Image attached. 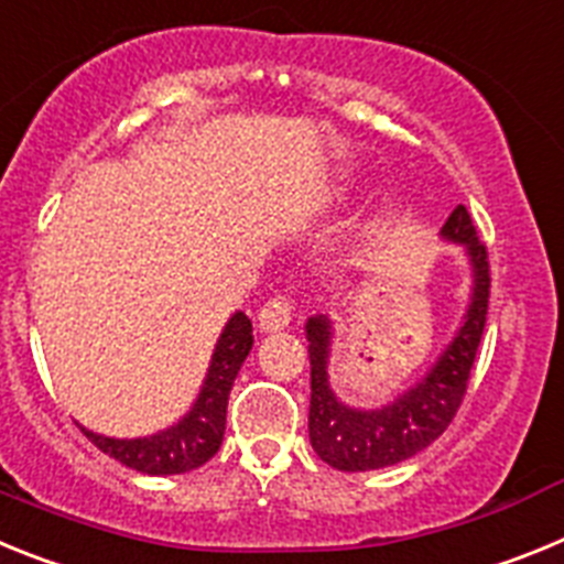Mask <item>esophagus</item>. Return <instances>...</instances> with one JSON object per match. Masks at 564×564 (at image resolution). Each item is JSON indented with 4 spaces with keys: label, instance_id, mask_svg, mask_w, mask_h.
Instances as JSON below:
<instances>
[{
    "label": "esophagus",
    "instance_id": "34e87169",
    "mask_svg": "<svg viewBox=\"0 0 564 564\" xmlns=\"http://www.w3.org/2000/svg\"><path fill=\"white\" fill-rule=\"evenodd\" d=\"M291 313H293V302L288 296H273L268 299L265 305L259 307V330L265 333H276V330H285L288 322H291Z\"/></svg>",
    "mask_w": 564,
    "mask_h": 564
}]
</instances>
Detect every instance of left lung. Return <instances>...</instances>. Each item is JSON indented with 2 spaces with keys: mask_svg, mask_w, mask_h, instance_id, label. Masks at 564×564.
Wrapping results in <instances>:
<instances>
[{
  "mask_svg": "<svg viewBox=\"0 0 564 564\" xmlns=\"http://www.w3.org/2000/svg\"><path fill=\"white\" fill-rule=\"evenodd\" d=\"M443 239L460 242L471 262V302L463 316V325L452 344L443 350L421 381L398 395L381 410H352L338 401L327 378L330 358V318H307V341H311V443L316 455L338 471H372V468L395 466L406 457L426 449L432 441L446 432L452 417L460 410L466 395L468 376L475 367L482 327L488 313V251L477 237L471 214L457 206L443 226Z\"/></svg>",
  "mask_w": 564,
  "mask_h": 564,
  "instance_id": "8db88e82",
  "label": "left lung"
}]
</instances>
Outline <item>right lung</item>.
<instances>
[{
	"label": "right lung",
	"instance_id": "1",
	"mask_svg": "<svg viewBox=\"0 0 564 564\" xmlns=\"http://www.w3.org/2000/svg\"><path fill=\"white\" fill-rule=\"evenodd\" d=\"M251 318L246 313H234L220 341L214 347L212 367H208V376L192 412L169 430L149 437H134V441L96 435L84 426L82 432L104 455L115 457L118 463L134 468V471H143V475H183V471L203 466L220 449L223 435H226L228 392H231L239 367L251 352Z\"/></svg>",
	"mask_w": 564,
	"mask_h": 564
}]
</instances>
